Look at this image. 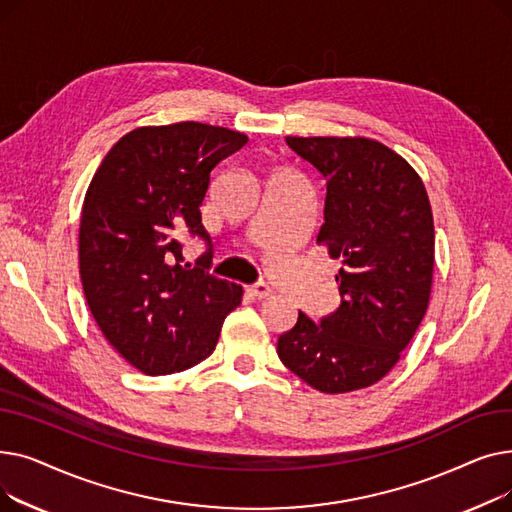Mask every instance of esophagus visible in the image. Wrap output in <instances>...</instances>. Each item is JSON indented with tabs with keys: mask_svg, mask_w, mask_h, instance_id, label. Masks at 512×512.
Listing matches in <instances>:
<instances>
[{
	"mask_svg": "<svg viewBox=\"0 0 512 512\" xmlns=\"http://www.w3.org/2000/svg\"><path fill=\"white\" fill-rule=\"evenodd\" d=\"M247 292L255 299H265V297H270V294H272V288L267 286L265 282H257V284L247 286Z\"/></svg>",
	"mask_w": 512,
	"mask_h": 512,
	"instance_id": "esophagus-1",
	"label": "esophagus"
}]
</instances>
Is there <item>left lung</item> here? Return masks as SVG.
<instances>
[{"instance_id": "left-lung-1", "label": "left lung", "mask_w": 512, "mask_h": 512, "mask_svg": "<svg viewBox=\"0 0 512 512\" xmlns=\"http://www.w3.org/2000/svg\"><path fill=\"white\" fill-rule=\"evenodd\" d=\"M326 178L317 245L340 259L342 303L319 324L299 313L278 338L280 361L311 388L342 394L380 382L427 311L434 218L419 174L363 137H286Z\"/></svg>"}]
</instances>
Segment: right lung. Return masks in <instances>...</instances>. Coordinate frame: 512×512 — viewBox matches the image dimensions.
<instances>
[{
	"mask_svg": "<svg viewBox=\"0 0 512 512\" xmlns=\"http://www.w3.org/2000/svg\"><path fill=\"white\" fill-rule=\"evenodd\" d=\"M249 139L201 122L141 126L107 151L83 203L78 265L105 340L147 375L207 359L242 286L205 272L201 224L209 174ZM184 233L210 249L201 268L179 265Z\"/></svg>",
	"mask_w": 512,
	"mask_h": 512,
	"instance_id": "obj_1",
	"label": "right lung"
}]
</instances>
